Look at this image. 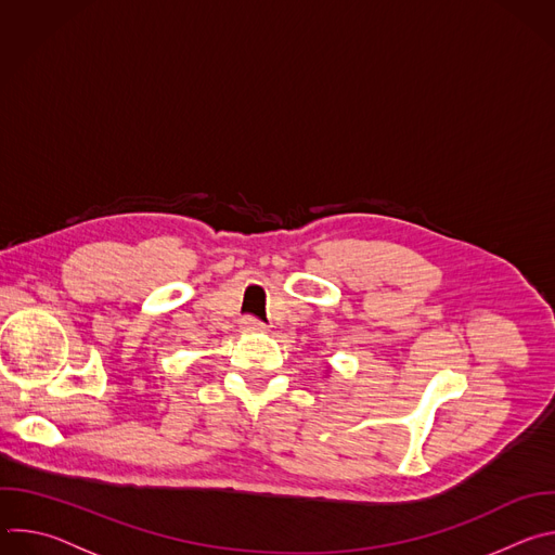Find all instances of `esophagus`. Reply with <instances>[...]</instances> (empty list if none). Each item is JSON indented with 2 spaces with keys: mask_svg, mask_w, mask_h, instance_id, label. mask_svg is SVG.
<instances>
[{
  "mask_svg": "<svg viewBox=\"0 0 555 555\" xmlns=\"http://www.w3.org/2000/svg\"><path fill=\"white\" fill-rule=\"evenodd\" d=\"M242 327L250 334H257V332H266V323H261L259 319H255V315H246V319L242 321Z\"/></svg>",
  "mask_w": 555,
  "mask_h": 555,
  "instance_id": "1",
  "label": "esophagus"
}]
</instances>
